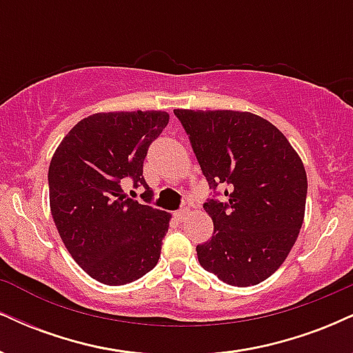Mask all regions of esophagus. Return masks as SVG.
Instances as JSON below:
<instances>
[{"label":"esophagus","instance_id":"34e87169","mask_svg":"<svg viewBox=\"0 0 353 353\" xmlns=\"http://www.w3.org/2000/svg\"><path fill=\"white\" fill-rule=\"evenodd\" d=\"M174 216H176V219L179 222H184L185 219H188V216H189V209H181V210H177L176 214H174Z\"/></svg>","mask_w":353,"mask_h":353}]
</instances>
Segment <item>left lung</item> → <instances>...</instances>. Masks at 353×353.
Masks as SVG:
<instances>
[{
	"label": "left lung",
	"mask_w": 353,
	"mask_h": 353,
	"mask_svg": "<svg viewBox=\"0 0 353 353\" xmlns=\"http://www.w3.org/2000/svg\"><path fill=\"white\" fill-rule=\"evenodd\" d=\"M217 194L209 199L214 236L197 245L199 264L229 285L249 287L270 277L301 232L307 174L287 137L264 117L241 111L174 109Z\"/></svg>",
	"instance_id": "8db88e82"
}]
</instances>
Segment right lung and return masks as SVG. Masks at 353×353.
I'll return each instance as SVG.
<instances>
[{
    "instance_id": "1",
    "label": "right lung",
    "mask_w": 353,
    "mask_h": 353,
    "mask_svg": "<svg viewBox=\"0 0 353 353\" xmlns=\"http://www.w3.org/2000/svg\"><path fill=\"white\" fill-rule=\"evenodd\" d=\"M169 123L164 111L98 112L81 119L52 156L51 214L68 252L92 279L124 285L156 267L169 229L165 210L128 199L124 182L152 190L143 176L154 139Z\"/></svg>"
}]
</instances>
